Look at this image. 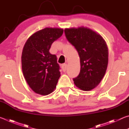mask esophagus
I'll return each instance as SVG.
<instances>
[{"label": "esophagus", "instance_id": "34e87169", "mask_svg": "<svg viewBox=\"0 0 129 129\" xmlns=\"http://www.w3.org/2000/svg\"><path fill=\"white\" fill-rule=\"evenodd\" d=\"M61 68H62V69L63 72H66V70H67V65L66 64H64L62 65L61 66Z\"/></svg>", "mask_w": 129, "mask_h": 129}]
</instances>
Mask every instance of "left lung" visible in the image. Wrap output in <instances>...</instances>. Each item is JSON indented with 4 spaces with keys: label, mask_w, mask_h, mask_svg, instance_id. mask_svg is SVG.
Segmentation results:
<instances>
[{
    "label": "left lung",
    "mask_w": 129,
    "mask_h": 129,
    "mask_svg": "<svg viewBox=\"0 0 129 129\" xmlns=\"http://www.w3.org/2000/svg\"><path fill=\"white\" fill-rule=\"evenodd\" d=\"M68 41L75 47L80 58V72L73 81L84 91L95 88L105 74L108 64V49L100 35L86 27L66 28Z\"/></svg>",
    "instance_id": "8db88e82"
}]
</instances>
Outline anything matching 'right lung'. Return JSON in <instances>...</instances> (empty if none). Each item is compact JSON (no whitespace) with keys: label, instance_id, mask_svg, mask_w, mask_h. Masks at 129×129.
<instances>
[{"label":"right lung","instance_id":"add662e5","mask_svg":"<svg viewBox=\"0 0 129 129\" xmlns=\"http://www.w3.org/2000/svg\"><path fill=\"white\" fill-rule=\"evenodd\" d=\"M63 31L61 28H45L29 37L24 46L21 55L23 75L30 88L39 94L51 93L61 76L56 56L49 51Z\"/></svg>","mask_w":129,"mask_h":129}]
</instances>
